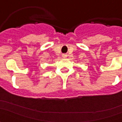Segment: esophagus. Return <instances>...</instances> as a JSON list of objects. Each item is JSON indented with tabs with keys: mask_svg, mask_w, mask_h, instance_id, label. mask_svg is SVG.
I'll return each instance as SVG.
<instances>
[{
	"mask_svg": "<svg viewBox=\"0 0 122 122\" xmlns=\"http://www.w3.org/2000/svg\"><path fill=\"white\" fill-rule=\"evenodd\" d=\"M62 57H63V58H65V57H67V55H66V54H63V55H62Z\"/></svg>",
	"mask_w": 122,
	"mask_h": 122,
	"instance_id": "1",
	"label": "esophagus"
}]
</instances>
